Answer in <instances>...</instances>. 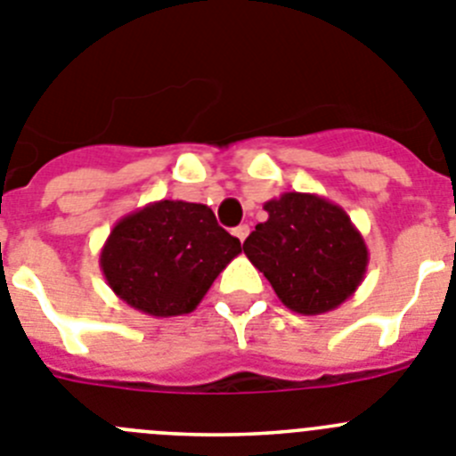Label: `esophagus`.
<instances>
[{
  "label": "esophagus",
  "mask_w": 456,
  "mask_h": 456,
  "mask_svg": "<svg viewBox=\"0 0 456 456\" xmlns=\"http://www.w3.org/2000/svg\"><path fill=\"white\" fill-rule=\"evenodd\" d=\"M248 233H249V227H248V224H238V227L233 229V236H236L238 240H240V243H243L245 238H248Z\"/></svg>",
  "instance_id": "1"
}]
</instances>
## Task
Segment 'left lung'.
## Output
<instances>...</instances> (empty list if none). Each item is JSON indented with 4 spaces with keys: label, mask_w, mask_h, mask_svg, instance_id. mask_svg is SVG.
<instances>
[{
    "label": "left lung",
    "mask_w": 456,
    "mask_h": 456,
    "mask_svg": "<svg viewBox=\"0 0 456 456\" xmlns=\"http://www.w3.org/2000/svg\"><path fill=\"white\" fill-rule=\"evenodd\" d=\"M268 220L243 243L281 305L318 315L354 295L366 277L368 248L338 204L314 192H284L264 204Z\"/></svg>",
    "instance_id": "obj_1"
}]
</instances>
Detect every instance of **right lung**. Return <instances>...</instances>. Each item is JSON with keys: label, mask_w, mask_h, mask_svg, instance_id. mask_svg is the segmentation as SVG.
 <instances>
[{"label": "right lung", "mask_w": 456, "mask_h": 456, "mask_svg": "<svg viewBox=\"0 0 456 456\" xmlns=\"http://www.w3.org/2000/svg\"><path fill=\"white\" fill-rule=\"evenodd\" d=\"M240 249L207 204L161 200L118 220L102 248L100 268L131 309L172 318L198 309Z\"/></svg>", "instance_id": "right-lung-1"}]
</instances>
